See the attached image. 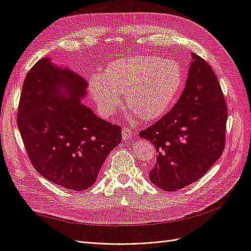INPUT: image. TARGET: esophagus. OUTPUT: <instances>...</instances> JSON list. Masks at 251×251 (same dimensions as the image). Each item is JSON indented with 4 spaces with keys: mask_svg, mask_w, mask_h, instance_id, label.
I'll use <instances>...</instances> for the list:
<instances>
[{
    "mask_svg": "<svg viewBox=\"0 0 251 251\" xmlns=\"http://www.w3.org/2000/svg\"><path fill=\"white\" fill-rule=\"evenodd\" d=\"M123 138L125 139V140H126V139H130L131 137H132V135H133V132H132V130L131 128H128V127H124L123 128Z\"/></svg>",
    "mask_w": 251,
    "mask_h": 251,
    "instance_id": "34e87169",
    "label": "esophagus"
}]
</instances>
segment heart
Returning a JSON list of instances; mask_svg holds the SVG:
<instances>
[{"mask_svg":"<svg viewBox=\"0 0 251 251\" xmlns=\"http://www.w3.org/2000/svg\"><path fill=\"white\" fill-rule=\"evenodd\" d=\"M183 85V71L176 60L136 55L115 59L103 73L93 74L89 90L105 118L116 111L126 92V103L135 118L156 119L173 107Z\"/></svg>","mask_w":251,"mask_h":251,"instance_id":"1","label":"heart"}]
</instances>
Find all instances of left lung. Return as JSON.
Instances as JSON below:
<instances>
[{
    "mask_svg": "<svg viewBox=\"0 0 251 251\" xmlns=\"http://www.w3.org/2000/svg\"><path fill=\"white\" fill-rule=\"evenodd\" d=\"M185 88L174 108L139 137L153 143L157 161L150 179L165 192L199 180L225 147L227 105L207 62L192 53Z\"/></svg>",
    "mask_w": 251,
    "mask_h": 251,
    "instance_id": "1",
    "label": "left lung"
}]
</instances>
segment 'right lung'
Returning <instances> with one entry per match:
<instances>
[{
    "label": "right lung",
    "instance_id": "1",
    "mask_svg": "<svg viewBox=\"0 0 251 251\" xmlns=\"http://www.w3.org/2000/svg\"><path fill=\"white\" fill-rule=\"evenodd\" d=\"M88 82L70 69L39 60L27 73L18 126L27 155L43 177L73 191L92 186L121 128L80 102Z\"/></svg>",
    "mask_w": 251,
    "mask_h": 251
}]
</instances>
